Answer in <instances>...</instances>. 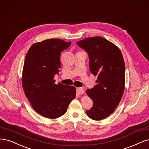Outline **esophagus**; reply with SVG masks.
<instances>
[{"mask_svg": "<svg viewBox=\"0 0 149 149\" xmlns=\"http://www.w3.org/2000/svg\"><path fill=\"white\" fill-rule=\"evenodd\" d=\"M76 91H77V93L79 95H82L83 93H84V92H85V90L83 88H77Z\"/></svg>", "mask_w": 149, "mask_h": 149, "instance_id": "1", "label": "esophagus"}]
</instances>
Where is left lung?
Wrapping results in <instances>:
<instances>
[{"mask_svg": "<svg viewBox=\"0 0 149 149\" xmlns=\"http://www.w3.org/2000/svg\"><path fill=\"white\" fill-rule=\"evenodd\" d=\"M88 53L90 70L97 75V84L86 93L93 100V107L86 111L93 120L111 114L121 100L125 85V64L122 53L113 43L101 36L77 42Z\"/></svg>", "mask_w": 149, "mask_h": 149, "instance_id": "1", "label": "left lung"}]
</instances>
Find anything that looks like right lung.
Instances as JSON below:
<instances>
[{"instance_id":"obj_1","label":"right lung","mask_w":149,"mask_h":149,"mask_svg":"<svg viewBox=\"0 0 149 149\" xmlns=\"http://www.w3.org/2000/svg\"><path fill=\"white\" fill-rule=\"evenodd\" d=\"M71 42L48 39L33 44L26 53L22 74V86L33 108L41 116L55 119L66 112L75 98V88L55 84L61 68L60 56Z\"/></svg>"}]
</instances>
